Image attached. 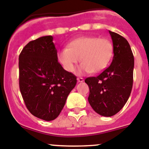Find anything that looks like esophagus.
<instances>
[{
    "instance_id": "esophagus-1",
    "label": "esophagus",
    "mask_w": 149,
    "mask_h": 149,
    "mask_svg": "<svg viewBox=\"0 0 149 149\" xmlns=\"http://www.w3.org/2000/svg\"><path fill=\"white\" fill-rule=\"evenodd\" d=\"M77 81L78 82H82V81H84V79L81 77H79L77 78Z\"/></svg>"
}]
</instances>
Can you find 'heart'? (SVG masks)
Returning <instances> with one entry per match:
<instances>
[{
  "mask_svg": "<svg viewBox=\"0 0 149 149\" xmlns=\"http://www.w3.org/2000/svg\"><path fill=\"white\" fill-rule=\"evenodd\" d=\"M113 55L112 43L107 38L84 36L68 44L58 52V59L63 68L72 73L80 58L81 70L98 73L104 70Z\"/></svg>",
  "mask_w": 149,
  "mask_h": 149,
  "instance_id": "heart-1",
  "label": "heart"
}]
</instances>
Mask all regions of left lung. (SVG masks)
<instances>
[{
  "mask_svg": "<svg viewBox=\"0 0 149 149\" xmlns=\"http://www.w3.org/2000/svg\"><path fill=\"white\" fill-rule=\"evenodd\" d=\"M113 41V57L111 65L96 77L84 81L89 87L88 102L103 116L117 113L128 101L133 86L134 58L128 41L109 31Z\"/></svg>",
  "mask_w": 149,
  "mask_h": 149,
  "instance_id": "1",
  "label": "left lung"
}]
</instances>
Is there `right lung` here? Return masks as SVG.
<instances>
[{
    "instance_id": "1",
    "label": "right lung",
    "mask_w": 149,
    "mask_h": 149,
    "mask_svg": "<svg viewBox=\"0 0 149 149\" xmlns=\"http://www.w3.org/2000/svg\"><path fill=\"white\" fill-rule=\"evenodd\" d=\"M52 36L29 41L19 55V87L26 108L45 121L58 117L76 77L58 61Z\"/></svg>"
}]
</instances>
